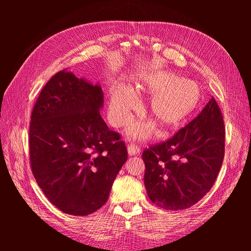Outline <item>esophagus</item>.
Returning a JSON list of instances; mask_svg holds the SVG:
<instances>
[{"instance_id": "34e87169", "label": "esophagus", "mask_w": 251, "mask_h": 251, "mask_svg": "<svg viewBox=\"0 0 251 251\" xmlns=\"http://www.w3.org/2000/svg\"><path fill=\"white\" fill-rule=\"evenodd\" d=\"M139 151H140V150H139V148L137 146H136V144L130 143L127 146V153H128V155H130V156L137 155V154H139Z\"/></svg>"}]
</instances>
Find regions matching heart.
Listing matches in <instances>:
<instances>
[{
    "mask_svg": "<svg viewBox=\"0 0 251 251\" xmlns=\"http://www.w3.org/2000/svg\"><path fill=\"white\" fill-rule=\"evenodd\" d=\"M139 91L151 97L146 109L147 115L153 119L162 131L177 128L198 111L203 101V91L194 81L184 80L170 72H157L147 78ZM137 107L135 96L124 86L113 89L109 104V118L111 124L120 126L127 123L130 114ZM151 126H135L132 134L146 137Z\"/></svg>",
    "mask_w": 251,
    "mask_h": 251,
    "instance_id": "b5f03b06",
    "label": "heart"
}]
</instances>
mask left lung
<instances>
[{"instance_id": "left-lung-1", "label": "left lung", "mask_w": 251, "mask_h": 251, "mask_svg": "<svg viewBox=\"0 0 251 251\" xmlns=\"http://www.w3.org/2000/svg\"><path fill=\"white\" fill-rule=\"evenodd\" d=\"M224 151V120L211 97L199 115L173 137L143 151L149 198L168 210L193 206L214 185Z\"/></svg>"}]
</instances>
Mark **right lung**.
I'll return each instance as SVG.
<instances>
[{
	"instance_id": "obj_1",
	"label": "right lung",
	"mask_w": 251,
	"mask_h": 251,
	"mask_svg": "<svg viewBox=\"0 0 251 251\" xmlns=\"http://www.w3.org/2000/svg\"><path fill=\"white\" fill-rule=\"evenodd\" d=\"M100 86L59 71L42 89L29 126L30 166L58 209L87 216L108 201L127 159L125 141L101 118Z\"/></svg>"
}]
</instances>
